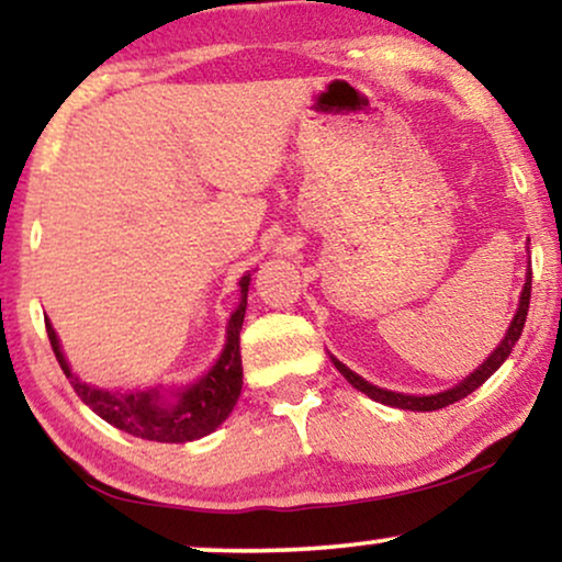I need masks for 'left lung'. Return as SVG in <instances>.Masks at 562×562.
Masks as SVG:
<instances>
[{
  "label": "left lung",
  "mask_w": 562,
  "mask_h": 562,
  "mask_svg": "<svg viewBox=\"0 0 562 562\" xmlns=\"http://www.w3.org/2000/svg\"><path fill=\"white\" fill-rule=\"evenodd\" d=\"M529 297H531V272L527 274V282H524V293H521V301H518V311H516L514 322H510V326H508V334H506V337H503V342L495 347V352L490 355V358L477 368V371H474L472 375H467V379L461 381L459 386L449 389V392H440V394H432V396H409V394L386 392V389H379V386H373V383H368L366 379H360L358 373H352L350 368L339 363L337 358H331V360H334V366H337V371L342 373L345 379L350 381L355 389H358V392L368 394L375 402L389 404V407L412 409V412L443 409V407H449V404H453V402L464 400V396L472 394L474 389H480L482 383H485L490 375H493L503 366V360L508 358L510 350H514V345L518 342V337H521V331H524V322H527V314H529Z\"/></svg>",
  "instance_id": "8db88e82"
}]
</instances>
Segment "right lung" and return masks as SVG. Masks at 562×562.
<instances>
[{
	"instance_id": "right-lung-1",
	"label": "right lung",
	"mask_w": 562,
	"mask_h": 562,
	"mask_svg": "<svg viewBox=\"0 0 562 562\" xmlns=\"http://www.w3.org/2000/svg\"><path fill=\"white\" fill-rule=\"evenodd\" d=\"M251 274L240 277V303L236 314L228 322V342L220 355V360L212 366V371L199 379L194 386L183 389L176 400H166L158 392H134L119 394L105 392L82 383L77 375L69 371L67 360L59 350V339H56L54 326L46 322V334L52 350L59 360L64 375H67L77 396L88 404V407L101 415L105 423L116 425L119 430L132 432V436L145 440H158V443H187L207 436L217 428L225 417L236 407L240 386H244V368H240V326L246 316V295Z\"/></svg>"
}]
</instances>
